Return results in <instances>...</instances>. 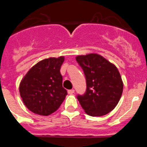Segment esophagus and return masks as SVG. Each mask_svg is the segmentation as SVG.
Masks as SVG:
<instances>
[{"instance_id": "1", "label": "esophagus", "mask_w": 147, "mask_h": 147, "mask_svg": "<svg viewBox=\"0 0 147 147\" xmlns=\"http://www.w3.org/2000/svg\"><path fill=\"white\" fill-rule=\"evenodd\" d=\"M74 92H75V90H74L73 89H72V90H68V94H74Z\"/></svg>"}]
</instances>
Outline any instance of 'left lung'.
Returning a JSON list of instances; mask_svg holds the SVG:
<instances>
[{"label":"left lung","mask_w":147,"mask_h":147,"mask_svg":"<svg viewBox=\"0 0 147 147\" xmlns=\"http://www.w3.org/2000/svg\"><path fill=\"white\" fill-rule=\"evenodd\" d=\"M76 60L85 76L86 88L77 99L88 115L100 117L110 112L119 102L123 82L115 65L100 55H79Z\"/></svg>","instance_id":"1"}]
</instances>
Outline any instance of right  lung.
<instances>
[{"label":"right lung","mask_w":147,"mask_h":147,"mask_svg":"<svg viewBox=\"0 0 147 147\" xmlns=\"http://www.w3.org/2000/svg\"><path fill=\"white\" fill-rule=\"evenodd\" d=\"M63 62V57L41 60L22 80L19 87L20 97L31 112L47 116L55 112L64 101L67 92L63 87L60 72Z\"/></svg>","instance_id":"right-lung-1"}]
</instances>
